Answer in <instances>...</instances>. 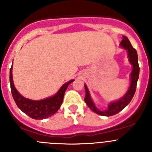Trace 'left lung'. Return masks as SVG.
<instances>
[{
  "instance_id": "1",
  "label": "left lung",
  "mask_w": 152,
  "mask_h": 152,
  "mask_svg": "<svg viewBox=\"0 0 152 152\" xmlns=\"http://www.w3.org/2000/svg\"><path fill=\"white\" fill-rule=\"evenodd\" d=\"M120 46L127 51V56L129 58V61L132 66V72L130 74V84L127 92L125 94L124 96L119 99L118 100L110 102L108 104V108L105 110H100L95 105L94 102L91 98V94L89 92L88 87L84 84L85 88L86 95L84 98V101L86 104L88 106L90 109L95 113L99 114L100 116H113L115 114L118 113L119 112L123 110L126 106L128 105L130 101L132 100L135 94V90H136L137 81L139 79V66L138 63V55L137 52L133 47L132 46L129 39L126 36H123V40L120 42Z\"/></svg>"
}]
</instances>
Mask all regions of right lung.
<instances>
[{"label": "right lung", "mask_w": 152, "mask_h": 152, "mask_svg": "<svg viewBox=\"0 0 152 152\" xmlns=\"http://www.w3.org/2000/svg\"><path fill=\"white\" fill-rule=\"evenodd\" d=\"M12 64L10 70V83L12 96L19 109L34 119H43L54 115L61 107L64 93L68 85L75 80H71L61 86L56 94L42 100H33L24 97L16 89L13 80Z\"/></svg>", "instance_id": "add662e5"}]
</instances>
